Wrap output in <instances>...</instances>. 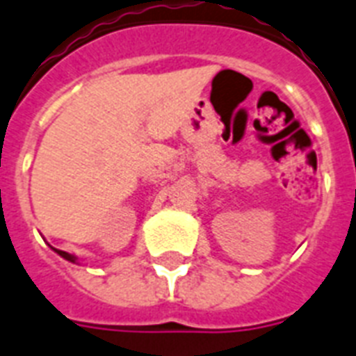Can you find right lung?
<instances>
[{
	"label": "right lung",
	"instance_id": "right-lung-1",
	"mask_svg": "<svg viewBox=\"0 0 356 356\" xmlns=\"http://www.w3.org/2000/svg\"><path fill=\"white\" fill-rule=\"evenodd\" d=\"M55 251H57V253L60 254V257H63V259L70 260V262H75V257H74V254L66 253V251H60V249H55Z\"/></svg>",
	"mask_w": 356,
	"mask_h": 356
}]
</instances>
